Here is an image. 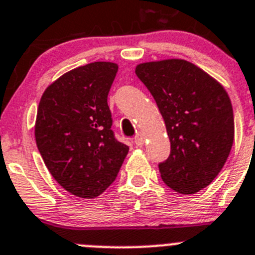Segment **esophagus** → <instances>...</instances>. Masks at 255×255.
Here are the masks:
<instances>
[{"label":"esophagus","mask_w":255,"mask_h":255,"mask_svg":"<svg viewBox=\"0 0 255 255\" xmlns=\"http://www.w3.org/2000/svg\"><path fill=\"white\" fill-rule=\"evenodd\" d=\"M143 142H144L143 134H142V133H137L134 137V143L137 144V146H142V144H143Z\"/></svg>","instance_id":"esophagus-1"}]
</instances>
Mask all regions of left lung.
Returning a JSON list of instances; mask_svg holds the SVG:
<instances>
[{
	"label": "left lung",
	"mask_w": 255,
	"mask_h": 255,
	"mask_svg": "<svg viewBox=\"0 0 255 255\" xmlns=\"http://www.w3.org/2000/svg\"><path fill=\"white\" fill-rule=\"evenodd\" d=\"M135 74L156 101L171 143L161 177L178 194L213 182L232 149L234 114L225 89L194 64L180 59L139 64Z\"/></svg>",
	"instance_id": "left-lung-1"
}]
</instances>
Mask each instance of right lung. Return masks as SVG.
Returning a JSON list of instances; mask_svg holds the SVG:
<instances>
[{
	"label": "right lung",
	"instance_id": "add662e5",
	"mask_svg": "<svg viewBox=\"0 0 255 255\" xmlns=\"http://www.w3.org/2000/svg\"><path fill=\"white\" fill-rule=\"evenodd\" d=\"M117 70L106 61L70 70L47 87L37 109L35 138L47 170L83 199L111 186L129 149L112 129L108 93Z\"/></svg>",
	"mask_w": 255,
	"mask_h": 255
}]
</instances>
